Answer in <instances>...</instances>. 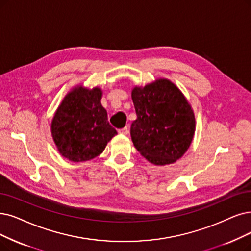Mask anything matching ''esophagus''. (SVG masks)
<instances>
[{
	"label": "esophagus",
	"instance_id": "esophagus-1",
	"mask_svg": "<svg viewBox=\"0 0 251 251\" xmlns=\"http://www.w3.org/2000/svg\"><path fill=\"white\" fill-rule=\"evenodd\" d=\"M118 133H119V134H123V135H127V134H128V128H127L126 126H125V127H123V128L118 129Z\"/></svg>",
	"mask_w": 251,
	"mask_h": 251
}]
</instances>
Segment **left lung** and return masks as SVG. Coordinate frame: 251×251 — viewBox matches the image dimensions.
Returning a JSON list of instances; mask_svg holds the SVG:
<instances>
[{
    "instance_id": "8db88e82",
    "label": "left lung",
    "mask_w": 251,
    "mask_h": 251,
    "mask_svg": "<svg viewBox=\"0 0 251 251\" xmlns=\"http://www.w3.org/2000/svg\"><path fill=\"white\" fill-rule=\"evenodd\" d=\"M137 119L131 126L134 146L149 163H175L192 144L196 132L194 110L169 79L158 78L132 89Z\"/></svg>"
}]
</instances>
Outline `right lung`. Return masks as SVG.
Returning <instances> with one entry per match:
<instances>
[{
	"mask_svg": "<svg viewBox=\"0 0 251 251\" xmlns=\"http://www.w3.org/2000/svg\"><path fill=\"white\" fill-rule=\"evenodd\" d=\"M102 89L77 85L70 91L53 115L51 136L62 156L74 163L87 162L101 154L116 129L108 123L101 104Z\"/></svg>",
	"mask_w": 251,
	"mask_h": 251,
	"instance_id": "add662e5",
	"label": "right lung"
}]
</instances>
